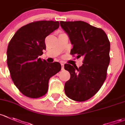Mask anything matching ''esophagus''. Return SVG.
<instances>
[{
	"label": "esophagus",
	"instance_id": "34e87169",
	"mask_svg": "<svg viewBox=\"0 0 125 125\" xmlns=\"http://www.w3.org/2000/svg\"><path fill=\"white\" fill-rule=\"evenodd\" d=\"M61 66H62V70H63L64 69V64L61 63Z\"/></svg>",
	"mask_w": 125,
	"mask_h": 125
}]
</instances>
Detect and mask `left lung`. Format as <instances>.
I'll list each match as a JSON object with an SVG mask.
<instances>
[{
    "label": "left lung",
    "instance_id": "obj_1",
    "mask_svg": "<svg viewBox=\"0 0 125 125\" xmlns=\"http://www.w3.org/2000/svg\"><path fill=\"white\" fill-rule=\"evenodd\" d=\"M60 26L69 36L71 54L84 57L79 68L65 64L71 78L65 84V92L73 101H85L96 94L104 83L110 63V43L101 29L82 21H61Z\"/></svg>",
    "mask_w": 125,
    "mask_h": 125
}]
</instances>
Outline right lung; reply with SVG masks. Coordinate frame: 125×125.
<instances>
[{
	"instance_id": "obj_1",
	"label": "right lung",
	"mask_w": 125,
	"mask_h": 125,
	"mask_svg": "<svg viewBox=\"0 0 125 125\" xmlns=\"http://www.w3.org/2000/svg\"><path fill=\"white\" fill-rule=\"evenodd\" d=\"M59 27V21H39L16 31L7 49V65L14 84L31 98L47 92L50 78L61 69L60 63L47 62L39 56L46 49L45 39Z\"/></svg>"
}]
</instances>
